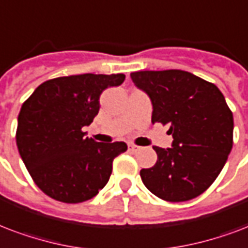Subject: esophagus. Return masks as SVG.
<instances>
[{"label": "esophagus", "mask_w": 248, "mask_h": 248, "mask_svg": "<svg viewBox=\"0 0 248 248\" xmlns=\"http://www.w3.org/2000/svg\"><path fill=\"white\" fill-rule=\"evenodd\" d=\"M127 148H128V152H132V154H134V152L139 151V149H140V147H138V145H135V144H128Z\"/></svg>", "instance_id": "34e87169"}]
</instances>
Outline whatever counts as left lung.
<instances>
[{
  "label": "left lung",
  "instance_id": "obj_1",
  "mask_svg": "<svg viewBox=\"0 0 248 248\" xmlns=\"http://www.w3.org/2000/svg\"><path fill=\"white\" fill-rule=\"evenodd\" d=\"M134 84L148 94L152 122L169 124L171 148L154 147L157 161L141 181L166 202L203 194L224 168L233 147V113L213 83L182 70L135 71Z\"/></svg>",
  "mask_w": 248,
  "mask_h": 248
}]
</instances>
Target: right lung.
<instances>
[{
  "instance_id": "add662e5",
  "label": "right lung",
  "mask_w": 248,
  "mask_h": 248,
  "mask_svg": "<svg viewBox=\"0 0 248 248\" xmlns=\"http://www.w3.org/2000/svg\"><path fill=\"white\" fill-rule=\"evenodd\" d=\"M124 74H80L50 79L37 87L18 116L16 145L41 191L62 203L92 199L107 185L124 141L97 143L86 138L100 109V94L121 86Z\"/></svg>"
}]
</instances>
